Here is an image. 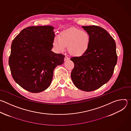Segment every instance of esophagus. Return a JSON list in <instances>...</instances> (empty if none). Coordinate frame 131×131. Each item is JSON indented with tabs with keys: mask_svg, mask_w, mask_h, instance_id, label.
<instances>
[{
	"mask_svg": "<svg viewBox=\"0 0 131 131\" xmlns=\"http://www.w3.org/2000/svg\"><path fill=\"white\" fill-rule=\"evenodd\" d=\"M68 60H69V58L68 57H67V56H65V57L64 58V61H67Z\"/></svg>",
	"mask_w": 131,
	"mask_h": 131,
	"instance_id": "1",
	"label": "esophagus"
}]
</instances>
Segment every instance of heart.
<instances>
[{
	"label": "heart",
	"mask_w": 131,
	"mask_h": 131,
	"mask_svg": "<svg viewBox=\"0 0 131 131\" xmlns=\"http://www.w3.org/2000/svg\"><path fill=\"white\" fill-rule=\"evenodd\" d=\"M53 45L59 51L63 52L67 47L70 54L80 57L89 50L91 45V36L85 30L71 28L62 32L59 37H56Z\"/></svg>",
	"instance_id": "heart-1"
}]
</instances>
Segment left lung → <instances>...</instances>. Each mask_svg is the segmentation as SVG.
Segmentation results:
<instances>
[{
	"instance_id": "obj_1",
	"label": "left lung",
	"mask_w": 131,
	"mask_h": 131,
	"mask_svg": "<svg viewBox=\"0 0 131 131\" xmlns=\"http://www.w3.org/2000/svg\"><path fill=\"white\" fill-rule=\"evenodd\" d=\"M82 27L91 36L88 51L70 59L74 63L72 81L78 89L90 92L107 83L113 76L117 62L115 40L104 28L95 25Z\"/></svg>"
}]
</instances>
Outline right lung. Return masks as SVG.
Masks as SVG:
<instances>
[{"label": "right lung", "instance_id": "right-lung-1", "mask_svg": "<svg viewBox=\"0 0 131 131\" xmlns=\"http://www.w3.org/2000/svg\"><path fill=\"white\" fill-rule=\"evenodd\" d=\"M51 26L23 29L12 41L9 65L14 80L24 89L39 93L51 84L53 71L65 55L51 51L55 34Z\"/></svg>", "mask_w": 131, "mask_h": 131}]
</instances>
